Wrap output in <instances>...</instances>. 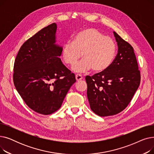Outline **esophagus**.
I'll return each mask as SVG.
<instances>
[{
  "instance_id": "1",
  "label": "esophagus",
  "mask_w": 154,
  "mask_h": 154,
  "mask_svg": "<svg viewBox=\"0 0 154 154\" xmlns=\"http://www.w3.org/2000/svg\"><path fill=\"white\" fill-rule=\"evenodd\" d=\"M82 79H83V77H82V76L81 75L77 74V75H75V79H76L77 81H79V80H82Z\"/></svg>"
}]
</instances>
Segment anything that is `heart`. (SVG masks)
<instances>
[{
    "instance_id": "heart-1",
    "label": "heart",
    "mask_w": 154,
    "mask_h": 154,
    "mask_svg": "<svg viewBox=\"0 0 154 154\" xmlns=\"http://www.w3.org/2000/svg\"><path fill=\"white\" fill-rule=\"evenodd\" d=\"M116 44L111 37L103 35L94 28L79 32L62 48V58L68 66L74 65L81 57L84 59L72 67L75 72L82 73L92 69L100 72L107 69L114 59Z\"/></svg>"
}]
</instances>
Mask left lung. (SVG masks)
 <instances>
[{
    "instance_id": "1",
    "label": "left lung",
    "mask_w": 154,
    "mask_h": 154,
    "mask_svg": "<svg viewBox=\"0 0 154 154\" xmlns=\"http://www.w3.org/2000/svg\"><path fill=\"white\" fill-rule=\"evenodd\" d=\"M118 53L110 66L85 77L91 110L100 117L114 116L131 102L140 82V74L134 48L116 32Z\"/></svg>"
}]
</instances>
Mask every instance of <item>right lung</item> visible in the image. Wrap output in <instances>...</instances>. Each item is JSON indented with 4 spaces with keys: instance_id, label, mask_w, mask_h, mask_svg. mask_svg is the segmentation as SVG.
<instances>
[{
    "instance_id": "obj_1",
    "label": "right lung",
    "mask_w": 154,
    "mask_h": 154,
    "mask_svg": "<svg viewBox=\"0 0 154 154\" xmlns=\"http://www.w3.org/2000/svg\"><path fill=\"white\" fill-rule=\"evenodd\" d=\"M53 23L23 44L16 56L13 80L16 90L32 110L49 115L59 110L75 75L62 63V47L57 45Z\"/></svg>"
}]
</instances>
